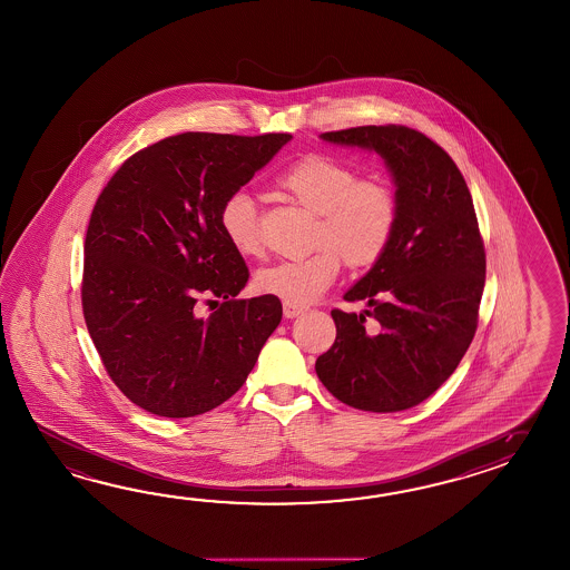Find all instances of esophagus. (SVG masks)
<instances>
[{
    "instance_id": "1",
    "label": "esophagus",
    "mask_w": 570,
    "mask_h": 570,
    "mask_svg": "<svg viewBox=\"0 0 570 570\" xmlns=\"http://www.w3.org/2000/svg\"><path fill=\"white\" fill-rule=\"evenodd\" d=\"M305 305L289 304V302H285L283 304V314H285V318H297L299 314H304Z\"/></svg>"
}]
</instances>
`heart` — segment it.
Listing matches in <instances>:
<instances>
[{"label": "heart", "mask_w": 570, "mask_h": 570, "mask_svg": "<svg viewBox=\"0 0 570 570\" xmlns=\"http://www.w3.org/2000/svg\"><path fill=\"white\" fill-rule=\"evenodd\" d=\"M277 186L299 207L318 215L314 246L304 258L258 271L256 289L289 304H309L326 292L341 271L375 265L390 248L397 226V197L382 178H361L341 159L307 156L277 178ZM219 227L239 256L263 254L265 242L256 200L232 193L219 209Z\"/></svg>", "instance_id": "b5f03b06"}]
</instances>
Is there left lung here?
Segmentation results:
<instances>
[{
  "label": "left lung",
  "mask_w": 570,
  "mask_h": 570,
  "mask_svg": "<svg viewBox=\"0 0 570 570\" xmlns=\"http://www.w3.org/2000/svg\"><path fill=\"white\" fill-rule=\"evenodd\" d=\"M320 139L382 156L396 186L397 226L384 256L344 293L367 307L332 309L336 341L316 373L353 409L406 411L438 392L476 332L487 256L472 195L453 159L409 127L370 125Z\"/></svg>",
  "instance_id": "obj_1"
}]
</instances>
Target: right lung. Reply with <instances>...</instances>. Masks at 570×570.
<instances>
[{"mask_svg":"<svg viewBox=\"0 0 570 570\" xmlns=\"http://www.w3.org/2000/svg\"><path fill=\"white\" fill-rule=\"evenodd\" d=\"M292 141L183 132L137 151L94 205L81 305L110 380L139 409L188 419L246 382L283 316L278 297L236 299L248 268L219 209ZM200 296L223 299L209 317Z\"/></svg>","mask_w":570,"mask_h":570,"instance_id":"add662e5","label":"right lung"}]
</instances>
